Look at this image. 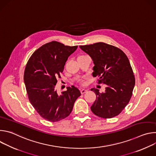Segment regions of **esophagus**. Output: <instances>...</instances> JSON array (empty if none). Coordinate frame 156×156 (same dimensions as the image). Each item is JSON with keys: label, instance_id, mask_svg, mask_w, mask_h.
I'll return each instance as SVG.
<instances>
[{"label": "esophagus", "instance_id": "34e87169", "mask_svg": "<svg viewBox=\"0 0 156 156\" xmlns=\"http://www.w3.org/2000/svg\"><path fill=\"white\" fill-rule=\"evenodd\" d=\"M87 91V90H86V89H81V90H80V92L81 93L83 94H84L85 93H86Z\"/></svg>", "mask_w": 156, "mask_h": 156}]
</instances>
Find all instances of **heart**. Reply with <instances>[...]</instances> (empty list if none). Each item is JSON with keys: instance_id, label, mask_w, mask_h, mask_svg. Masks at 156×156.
<instances>
[{"instance_id": "heart-1", "label": "heart", "mask_w": 156, "mask_h": 156, "mask_svg": "<svg viewBox=\"0 0 156 156\" xmlns=\"http://www.w3.org/2000/svg\"><path fill=\"white\" fill-rule=\"evenodd\" d=\"M80 83L81 84H83L84 83V82L83 80H80Z\"/></svg>"}]
</instances>
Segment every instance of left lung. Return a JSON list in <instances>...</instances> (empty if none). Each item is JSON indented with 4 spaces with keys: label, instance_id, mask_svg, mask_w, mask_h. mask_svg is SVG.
Returning <instances> with one entry per match:
<instances>
[{
    "label": "left lung",
    "instance_id": "8db88e82",
    "mask_svg": "<svg viewBox=\"0 0 156 156\" xmlns=\"http://www.w3.org/2000/svg\"><path fill=\"white\" fill-rule=\"evenodd\" d=\"M94 64L93 76L98 83L107 85L104 93L92 88L96 99L91 107L96 115L110 119L121 113L128 104L135 84V78L129 60L120 49L104 42L80 46Z\"/></svg>",
    "mask_w": 156,
    "mask_h": 156
}]
</instances>
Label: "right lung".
Wrapping results in <instances>:
<instances>
[{
	"mask_svg": "<svg viewBox=\"0 0 156 156\" xmlns=\"http://www.w3.org/2000/svg\"><path fill=\"white\" fill-rule=\"evenodd\" d=\"M77 48L52 41L37 49L27 62L24 82L28 99L37 112L48 121L56 122L68 117L81 96L74 86L66 87L60 95L55 88L66 61Z\"/></svg>",
	"mask_w": 156,
	"mask_h": 156,
	"instance_id": "add662e5",
	"label": "right lung"
}]
</instances>
